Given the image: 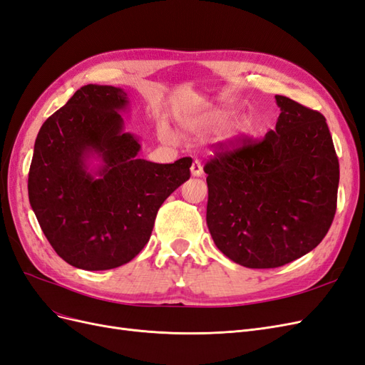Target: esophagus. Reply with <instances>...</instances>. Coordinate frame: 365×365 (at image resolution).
Masks as SVG:
<instances>
[{"label": "esophagus", "instance_id": "34e87169", "mask_svg": "<svg viewBox=\"0 0 365 365\" xmlns=\"http://www.w3.org/2000/svg\"><path fill=\"white\" fill-rule=\"evenodd\" d=\"M190 173H192L193 176H201V175H202V165H201V163L197 161V160H195V161L192 163Z\"/></svg>", "mask_w": 365, "mask_h": 365}]
</instances>
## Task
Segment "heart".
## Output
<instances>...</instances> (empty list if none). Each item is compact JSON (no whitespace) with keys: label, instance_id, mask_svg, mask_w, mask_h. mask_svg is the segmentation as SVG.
<instances>
[{"label":"heart","instance_id":"b5f03b06","mask_svg":"<svg viewBox=\"0 0 365 365\" xmlns=\"http://www.w3.org/2000/svg\"><path fill=\"white\" fill-rule=\"evenodd\" d=\"M227 120H228V115L219 114V115H215V117H210V118L197 121V123H195V125L192 126V129H193V130H200V132L215 130V129H219L220 126H224V125L227 123ZM244 129H245V125L242 123V121H237V123L230 129L228 137H231V138L237 137L239 134H242V132H244ZM160 135H161V138L168 140V141L172 140L170 130H169V128L165 126V125H161V126H160Z\"/></svg>","mask_w":365,"mask_h":365}]
</instances>
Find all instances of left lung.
<instances>
[{
  "label": "left lung",
  "instance_id": "left-lung-1",
  "mask_svg": "<svg viewBox=\"0 0 365 365\" xmlns=\"http://www.w3.org/2000/svg\"><path fill=\"white\" fill-rule=\"evenodd\" d=\"M275 102L274 130L204 168L210 235L228 259L256 269L312 251L336 212L339 163L324 115L284 96Z\"/></svg>",
  "mask_w": 365,
  "mask_h": 365
}]
</instances>
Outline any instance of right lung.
<instances>
[{
    "instance_id": "right-lung-1",
    "label": "right lung",
    "mask_w": 365,
    "mask_h": 365,
    "mask_svg": "<svg viewBox=\"0 0 365 365\" xmlns=\"http://www.w3.org/2000/svg\"><path fill=\"white\" fill-rule=\"evenodd\" d=\"M128 105L121 88L85 85L43 121L35 141L30 205L53 250L79 269L134 259L161 204L190 178L192 158L157 164L138 157L140 141L120 115Z\"/></svg>"
}]
</instances>
